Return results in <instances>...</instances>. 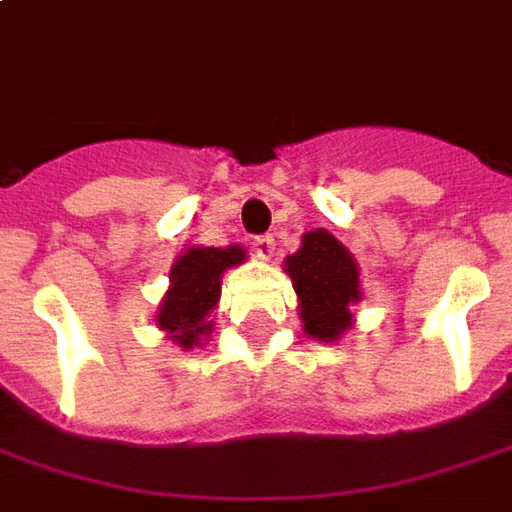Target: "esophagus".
I'll list each match as a JSON object with an SVG mask.
<instances>
[{
  "instance_id": "1",
  "label": "esophagus",
  "mask_w": 512,
  "mask_h": 512,
  "mask_svg": "<svg viewBox=\"0 0 512 512\" xmlns=\"http://www.w3.org/2000/svg\"><path fill=\"white\" fill-rule=\"evenodd\" d=\"M255 255L260 257V260H271V257H274V238H271V235H260V238H255Z\"/></svg>"
}]
</instances>
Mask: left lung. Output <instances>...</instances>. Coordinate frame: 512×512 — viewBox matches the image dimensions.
Instances as JSON below:
<instances>
[{
  "mask_svg": "<svg viewBox=\"0 0 512 512\" xmlns=\"http://www.w3.org/2000/svg\"><path fill=\"white\" fill-rule=\"evenodd\" d=\"M285 274L299 296V318L316 341L332 343L352 327V305L363 299L360 271L349 249L327 230L302 235V246L288 255Z\"/></svg>",
  "mask_w": 512,
  "mask_h": 512,
  "instance_id": "obj_1",
  "label": "left lung"
}]
</instances>
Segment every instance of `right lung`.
<instances>
[{
  "mask_svg": "<svg viewBox=\"0 0 512 512\" xmlns=\"http://www.w3.org/2000/svg\"><path fill=\"white\" fill-rule=\"evenodd\" d=\"M246 252L241 246H191L185 249L169 274V291L157 307V327L166 332V338L182 346L194 349L202 338L213 330V310L219 305L221 277L232 266H241Z\"/></svg>",
  "mask_w": 512,
  "mask_h": 512,
  "instance_id": "right-lung-1",
  "label": "right lung"
}]
</instances>
